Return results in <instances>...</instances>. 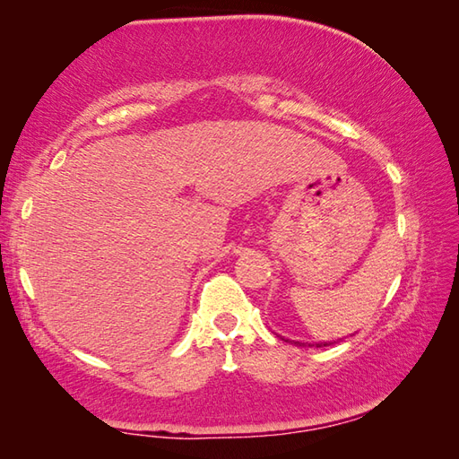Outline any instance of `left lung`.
Here are the masks:
<instances>
[{"mask_svg": "<svg viewBox=\"0 0 459 459\" xmlns=\"http://www.w3.org/2000/svg\"><path fill=\"white\" fill-rule=\"evenodd\" d=\"M293 344H299V346H306V344H304V342H293ZM307 346H314V344H307ZM316 346H320V348H322V346H328V344H325V342H320V344H316Z\"/></svg>", "mask_w": 459, "mask_h": 459, "instance_id": "8db88e82", "label": "left lung"}]
</instances>
